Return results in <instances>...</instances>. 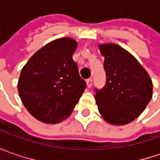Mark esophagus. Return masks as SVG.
<instances>
[{
	"instance_id": "34e87169",
	"label": "esophagus",
	"mask_w": 160,
	"mask_h": 160,
	"mask_svg": "<svg viewBox=\"0 0 160 160\" xmlns=\"http://www.w3.org/2000/svg\"><path fill=\"white\" fill-rule=\"evenodd\" d=\"M86 83H87V86H88L89 88H91L92 85V79H88V80H86Z\"/></svg>"
}]
</instances>
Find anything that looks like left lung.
I'll return each instance as SVG.
<instances>
[{
    "mask_svg": "<svg viewBox=\"0 0 160 160\" xmlns=\"http://www.w3.org/2000/svg\"><path fill=\"white\" fill-rule=\"evenodd\" d=\"M105 57L106 84L94 89L96 105L105 120L125 125L144 111L152 98L153 84L140 63L125 49L108 43L99 45Z\"/></svg>",
    "mask_w": 160,
    "mask_h": 160,
    "instance_id": "obj_1",
    "label": "left lung"
}]
</instances>
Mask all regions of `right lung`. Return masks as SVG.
Listing matches in <instances>:
<instances>
[{
  "mask_svg": "<svg viewBox=\"0 0 160 160\" xmlns=\"http://www.w3.org/2000/svg\"><path fill=\"white\" fill-rule=\"evenodd\" d=\"M78 43L70 38L51 42L36 52L21 70V101L35 118L58 123L73 111L86 89L72 55Z\"/></svg>",
  "mask_w": 160,
  "mask_h": 160,
  "instance_id": "add662e5",
  "label": "right lung"
}]
</instances>
